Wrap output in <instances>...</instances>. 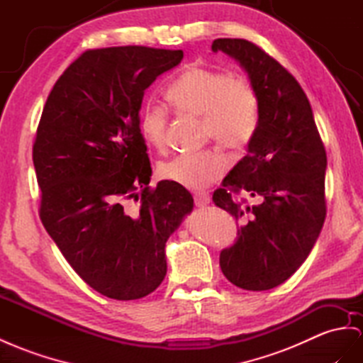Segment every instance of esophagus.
I'll return each instance as SVG.
<instances>
[{
    "mask_svg": "<svg viewBox=\"0 0 363 363\" xmlns=\"http://www.w3.org/2000/svg\"><path fill=\"white\" fill-rule=\"evenodd\" d=\"M194 203H196V207L207 206V203H210V194L206 191L194 193Z\"/></svg>",
    "mask_w": 363,
    "mask_h": 363,
    "instance_id": "obj_1",
    "label": "esophagus"
}]
</instances>
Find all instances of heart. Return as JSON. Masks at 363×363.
<instances>
[{
  "mask_svg": "<svg viewBox=\"0 0 363 363\" xmlns=\"http://www.w3.org/2000/svg\"><path fill=\"white\" fill-rule=\"evenodd\" d=\"M167 99L181 111L202 116V132L233 153L245 152L259 127V98L252 82L242 77L190 64L167 87ZM139 132L148 145L164 150L169 113L148 102L139 113ZM228 169L227 156L218 147L199 153L178 155L160 165V176L185 189L207 187Z\"/></svg>",
  "mask_w": 363,
  "mask_h": 363,
  "instance_id": "b5f03b06",
  "label": "heart"
}]
</instances>
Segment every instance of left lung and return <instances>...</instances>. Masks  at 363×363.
I'll return each instance as SVG.
<instances>
[{"instance_id":"left-lung-1","label":"left lung","mask_w":363,"mask_h":363,"mask_svg":"<svg viewBox=\"0 0 363 363\" xmlns=\"http://www.w3.org/2000/svg\"><path fill=\"white\" fill-rule=\"evenodd\" d=\"M211 50L247 72L261 111L247 156L213 193V202L240 225L236 242L220 252V270L244 290H270L296 273L319 238L327 215V153L310 101L290 72L247 40L218 38ZM239 191L259 203L236 201Z\"/></svg>"}]
</instances>
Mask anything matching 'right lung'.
Masks as SVG:
<instances>
[{
  "mask_svg": "<svg viewBox=\"0 0 363 363\" xmlns=\"http://www.w3.org/2000/svg\"><path fill=\"white\" fill-rule=\"evenodd\" d=\"M182 58L144 45L86 50L55 82L36 130L43 225L82 281L110 299H141L161 285L167 239L193 210L182 185L148 187L138 124L145 89Z\"/></svg>",
  "mask_w": 363,
  "mask_h": 363,
  "instance_id": "obj_1",
  "label": "right lung"
}]
</instances>
